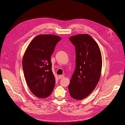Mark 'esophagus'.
<instances>
[{"instance_id": "1", "label": "esophagus", "mask_w": 125, "mask_h": 125, "mask_svg": "<svg viewBox=\"0 0 125 125\" xmlns=\"http://www.w3.org/2000/svg\"><path fill=\"white\" fill-rule=\"evenodd\" d=\"M64 75H59V77H58V78H59V79H62V78H64Z\"/></svg>"}]
</instances>
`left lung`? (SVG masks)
<instances>
[{
    "mask_svg": "<svg viewBox=\"0 0 125 125\" xmlns=\"http://www.w3.org/2000/svg\"><path fill=\"white\" fill-rule=\"evenodd\" d=\"M76 51V67L68 89L71 96L81 100L94 90L100 79L102 57L97 43L88 34L69 38Z\"/></svg>",
    "mask_w": 125,
    "mask_h": 125,
    "instance_id": "8db88e82",
    "label": "left lung"
}]
</instances>
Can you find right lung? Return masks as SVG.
<instances>
[{"instance_id": "obj_1", "label": "right lung", "mask_w": 125, "mask_h": 125, "mask_svg": "<svg viewBox=\"0 0 125 125\" xmlns=\"http://www.w3.org/2000/svg\"><path fill=\"white\" fill-rule=\"evenodd\" d=\"M61 37L55 35L41 34L29 43L22 58L25 79L32 93L38 98L50 95L55 84L52 71L51 56Z\"/></svg>"}]
</instances>
